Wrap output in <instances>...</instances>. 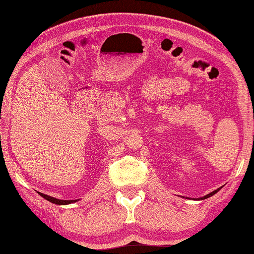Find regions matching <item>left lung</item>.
<instances>
[{
	"mask_svg": "<svg viewBox=\"0 0 254 254\" xmlns=\"http://www.w3.org/2000/svg\"><path fill=\"white\" fill-rule=\"evenodd\" d=\"M218 190H220V188H218V189H216V190H214V191H212V192H210V194H208V195H206V196H204V197H203V198H201V199L208 198V197H210V196H213L214 194H216V192H217Z\"/></svg>",
	"mask_w": 254,
	"mask_h": 254,
	"instance_id": "left-lung-1",
	"label": "left lung"
}]
</instances>
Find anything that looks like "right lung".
Listing matches in <instances>:
<instances>
[{
  "label": "right lung",
  "instance_id": "add662e5",
  "mask_svg": "<svg viewBox=\"0 0 254 254\" xmlns=\"http://www.w3.org/2000/svg\"><path fill=\"white\" fill-rule=\"evenodd\" d=\"M38 192H39V191H38ZM39 195L44 197L45 199L49 200V201H51V203H54V204H57V205H67V204H70V203H75L76 200H78V199H76V200H60V199L54 198V197L48 196V195H46V194H42V192H39Z\"/></svg>",
  "mask_w": 254,
  "mask_h": 254
}]
</instances>
